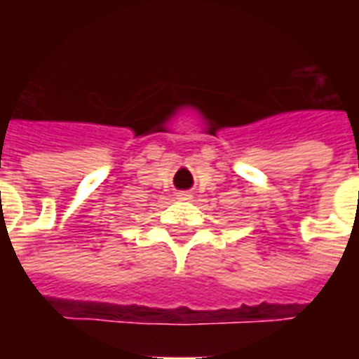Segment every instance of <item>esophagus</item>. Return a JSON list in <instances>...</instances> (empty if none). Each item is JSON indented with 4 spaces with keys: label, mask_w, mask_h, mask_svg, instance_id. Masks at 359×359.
Returning <instances> with one entry per match:
<instances>
[{
    "label": "esophagus",
    "mask_w": 359,
    "mask_h": 359,
    "mask_svg": "<svg viewBox=\"0 0 359 359\" xmlns=\"http://www.w3.org/2000/svg\"><path fill=\"white\" fill-rule=\"evenodd\" d=\"M192 198V194L188 192V190H180V192H177V200H190Z\"/></svg>",
    "instance_id": "34e87169"
}]
</instances>
